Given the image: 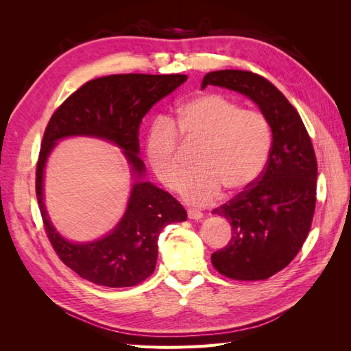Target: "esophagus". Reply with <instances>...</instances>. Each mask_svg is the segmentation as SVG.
<instances>
[{
	"mask_svg": "<svg viewBox=\"0 0 351 351\" xmlns=\"http://www.w3.org/2000/svg\"><path fill=\"white\" fill-rule=\"evenodd\" d=\"M187 215H189L190 219H200V218H204V214H202V212L197 210V209H187Z\"/></svg>",
	"mask_w": 351,
	"mask_h": 351,
	"instance_id": "34e87169",
	"label": "esophagus"
}]
</instances>
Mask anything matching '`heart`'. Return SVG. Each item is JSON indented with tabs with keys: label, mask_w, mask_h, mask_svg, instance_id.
Instances as JSON below:
<instances>
[{
	"label": "heart",
	"mask_w": 351,
	"mask_h": 351,
	"mask_svg": "<svg viewBox=\"0 0 351 351\" xmlns=\"http://www.w3.org/2000/svg\"><path fill=\"white\" fill-rule=\"evenodd\" d=\"M180 139L200 145L197 171L182 183L183 197L195 205L215 200L222 187L237 195L258 182L272 149V127L259 110L221 93H204L180 104L168 120L158 119L147 130L145 152L154 174L176 190L184 174Z\"/></svg>",
	"instance_id": "heart-1"
}]
</instances>
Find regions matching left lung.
Listing matches in <instances>:
<instances>
[{"label": "left lung", "mask_w": 351, "mask_h": 351, "mask_svg": "<svg viewBox=\"0 0 351 351\" xmlns=\"http://www.w3.org/2000/svg\"><path fill=\"white\" fill-rule=\"evenodd\" d=\"M246 95L272 127V149L258 182L212 212L228 219L231 239L212 253L214 268L230 280H268L300 252L316 206L317 164L299 112L261 74L210 71L202 80Z\"/></svg>", "instance_id": "1"}]
</instances>
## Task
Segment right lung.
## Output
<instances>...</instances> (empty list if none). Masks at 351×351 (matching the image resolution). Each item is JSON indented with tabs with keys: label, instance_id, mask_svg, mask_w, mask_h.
Here are the masks:
<instances>
[{
	"label": "right lung",
	"instance_id": "obj_1",
	"mask_svg": "<svg viewBox=\"0 0 351 351\" xmlns=\"http://www.w3.org/2000/svg\"><path fill=\"white\" fill-rule=\"evenodd\" d=\"M187 80L186 74H111L89 80L52 114L36 162V197L49 243L58 258L82 278L105 287H133L155 271L158 236L171 222L186 221L182 204L151 183L133 186L129 206L111 234L93 243L74 244L51 226L42 195L47 158L58 139L86 134L124 149L134 173L142 176L139 125L152 105Z\"/></svg>",
	"mask_w": 351,
	"mask_h": 351
}]
</instances>
